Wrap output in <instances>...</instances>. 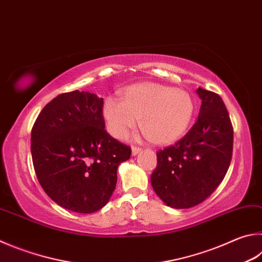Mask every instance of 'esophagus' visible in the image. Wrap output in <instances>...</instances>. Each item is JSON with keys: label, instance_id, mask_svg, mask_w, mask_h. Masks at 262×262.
Returning <instances> with one entry per match:
<instances>
[{"label": "esophagus", "instance_id": "esophagus-1", "mask_svg": "<svg viewBox=\"0 0 262 262\" xmlns=\"http://www.w3.org/2000/svg\"><path fill=\"white\" fill-rule=\"evenodd\" d=\"M142 151L141 147L139 146H133L132 147V156H137Z\"/></svg>", "mask_w": 262, "mask_h": 262}]
</instances>
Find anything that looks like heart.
I'll return each instance as SVG.
<instances>
[{"label": "heart", "mask_w": 262, "mask_h": 262, "mask_svg": "<svg viewBox=\"0 0 262 262\" xmlns=\"http://www.w3.org/2000/svg\"><path fill=\"white\" fill-rule=\"evenodd\" d=\"M194 111L190 95L168 85L143 82L121 92V99L107 97L103 103V118L108 133L122 139L137 125L157 144H172L188 129Z\"/></svg>", "instance_id": "1"}]
</instances>
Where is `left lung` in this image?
<instances>
[{
  "label": "left lung",
  "mask_w": 262,
  "mask_h": 262,
  "mask_svg": "<svg viewBox=\"0 0 262 262\" xmlns=\"http://www.w3.org/2000/svg\"><path fill=\"white\" fill-rule=\"evenodd\" d=\"M202 99L198 119L187 135L157 152L151 175L155 192L166 205L189 208L205 201L222 182L232 156L234 132L222 98L196 90Z\"/></svg>",
  "instance_id": "8db88e82"
}]
</instances>
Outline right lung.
<instances>
[{
	"instance_id": "add662e5",
	"label": "right lung",
	"mask_w": 262,
	"mask_h": 262,
	"mask_svg": "<svg viewBox=\"0 0 262 262\" xmlns=\"http://www.w3.org/2000/svg\"><path fill=\"white\" fill-rule=\"evenodd\" d=\"M103 98L89 92L60 94L40 112L31 134L37 180L59 206L94 213L110 201L118 166L130 147L104 129Z\"/></svg>"
}]
</instances>
